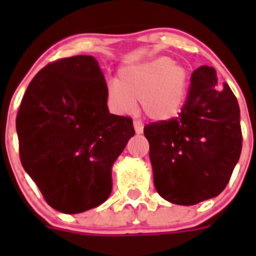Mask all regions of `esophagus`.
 Wrapping results in <instances>:
<instances>
[{
    "instance_id": "34e87169",
    "label": "esophagus",
    "mask_w": 256,
    "mask_h": 256,
    "mask_svg": "<svg viewBox=\"0 0 256 256\" xmlns=\"http://www.w3.org/2000/svg\"><path fill=\"white\" fill-rule=\"evenodd\" d=\"M133 126H134V130L137 134H140V133L144 132V123H142L141 120H138V119H136L134 122H133Z\"/></svg>"
}]
</instances>
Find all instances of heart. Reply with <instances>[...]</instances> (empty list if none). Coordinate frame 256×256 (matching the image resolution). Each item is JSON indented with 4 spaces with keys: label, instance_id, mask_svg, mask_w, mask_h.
<instances>
[{
    "label": "heart",
    "instance_id": "b5f03b06",
    "mask_svg": "<svg viewBox=\"0 0 256 256\" xmlns=\"http://www.w3.org/2000/svg\"><path fill=\"white\" fill-rule=\"evenodd\" d=\"M188 91V70L168 56L122 68L119 80L108 83V97L118 112L130 114L141 100L144 112L156 120L177 116Z\"/></svg>",
    "mask_w": 256,
    "mask_h": 256
}]
</instances>
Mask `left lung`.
<instances>
[{
	"instance_id": "8db88e82",
	"label": "left lung",
	"mask_w": 256,
	"mask_h": 256,
	"mask_svg": "<svg viewBox=\"0 0 256 256\" xmlns=\"http://www.w3.org/2000/svg\"><path fill=\"white\" fill-rule=\"evenodd\" d=\"M150 144L154 184L177 205L216 198L227 186L242 148L240 108L216 69L192 73L187 100L177 118L144 126Z\"/></svg>"
}]
</instances>
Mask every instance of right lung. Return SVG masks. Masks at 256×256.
<instances>
[{
	"mask_svg": "<svg viewBox=\"0 0 256 256\" xmlns=\"http://www.w3.org/2000/svg\"><path fill=\"white\" fill-rule=\"evenodd\" d=\"M16 132L22 168L47 204L76 214L108 198L112 166L134 128L130 118L108 112L96 58L79 55L36 74L20 104Z\"/></svg>",
	"mask_w": 256,
	"mask_h": 256,
	"instance_id": "add662e5",
	"label": "right lung"
}]
</instances>
